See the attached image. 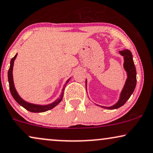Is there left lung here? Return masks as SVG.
<instances>
[{
    "instance_id": "left-lung-1",
    "label": "left lung",
    "mask_w": 153,
    "mask_h": 153,
    "mask_svg": "<svg viewBox=\"0 0 153 153\" xmlns=\"http://www.w3.org/2000/svg\"><path fill=\"white\" fill-rule=\"evenodd\" d=\"M119 53L120 54V55L123 56V67L126 73H127V78L125 81V84L124 85L120 94L119 99L115 104L111 105V106H103V105L96 104L108 110L117 109L118 108L123 106L133 94L136 85V71L131 52L129 50H124L120 51ZM87 83V81L86 80V89Z\"/></svg>"
}]
</instances>
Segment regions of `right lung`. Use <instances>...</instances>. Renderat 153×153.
I'll list each match as a JSON object with an SVG mask.
<instances>
[{"instance_id":"1","label":"right lung","mask_w":153,"mask_h":153,"mask_svg":"<svg viewBox=\"0 0 153 153\" xmlns=\"http://www.w3.org/2000/svg\"><path fill=\"white\" fill-rule=\"evenodd\" d=\"M17 53L15 54V56L12 59L11 61H10V66L7 73L10 90V92H11L12 96H13V97L14 98V99H15V100L17 101L20 105H22V107H24V108L27 110V111L32 112V113H42V112H45V111H49V110L52 109L53 108H54L56 105H57L62 100L65 87H66V85L68 84V82H69V80H71V78H69L68 80L66 81V83L64 84V87H63V88L62 89V92H61L58 99H56V100L53 101L52 103H49V104H46V105H40V104H35V103L27 102V101L24 100V99L19 95V94H18V92L15 89V84H14L13 71L14 62H15V59L17 58Z\"/></svg>"}]
</instances>
